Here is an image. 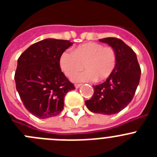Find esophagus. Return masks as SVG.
<instances>
[{
    "label": "esophagus",
    "instance_id": "obj_1",
    "mask_svg": "<svg viewBox=\"0 0 157 157\" xmlns=\"http://www.w3.org/2000/svg\"><path fill=\"white\" fill-rule=\"evenodd\" d=\"M81 84H75V87L76 89H78V88H79L80 86H81Z\"/></svg>",
    "mask_w": 157,
    "mask_h": 157
}]
</instances>
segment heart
Wrapping results in <instances>:
<instances>
[{"label": "heart", "mask_w": 157, "mask_h": 157, "mask_svg": "<svg viewBox=\"0 0 157 157\" xmlns=\"http://www.w3.org/2000/svg\"><path fill=\"white\" fill-rule=\"evenodd\" d=\"M116 62L114 48L96 42L79 45L73 52L66 50L59 56L60 68L68 77L74 76L85 67L86 71L73 78L76 82L104 81L112 75Z\"/></svg>", "instance_id": "b5f03b06"}]
</instances>
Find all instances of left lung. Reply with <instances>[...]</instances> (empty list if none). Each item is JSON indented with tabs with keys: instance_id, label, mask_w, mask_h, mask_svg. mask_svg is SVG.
Here are the masks:
<instances>
[{
	"instance_id": "8db88e82",
	"label": "left lung",
	"mask_w": 157,
	"mask_h": 157,
	"mask_svg": "<svg viewBox=\"0 0 157 157\" xmlns=\"http://www.w3.org/2000/svg\"><path fill=\"white\" fill-rule=\"evenodd\" d=\"M99 41L114 48L117 62L106 81L94 86V95L85 103L87 109L94 113L116 114L132 101L139 84L141 68L136 53L122 40L106 37Z\"/></svg>"
}]
</instances>
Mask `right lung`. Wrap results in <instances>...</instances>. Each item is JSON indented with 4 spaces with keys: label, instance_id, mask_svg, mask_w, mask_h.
I'll list each match as a JSON object with an SVG mask.
<instances>
[{
    "label": "right lung",
    "instance_id": "right-lung-1",
    "mask_svg": "<svg viewBox=\"0 0 157 157\" xmlns=\"http://www.w3.org/2000/svg\"><path fill=\"white\" fill-rule=\"evenodd\" d=\"M73 43L47 38L27 48L18 59L16 86L23 105L39 119L57 116L64 97L75 90L59 66V56Z\"/></svg>",
    "mask_w": 157,
    "mask_h": 157
}]
</instances>
